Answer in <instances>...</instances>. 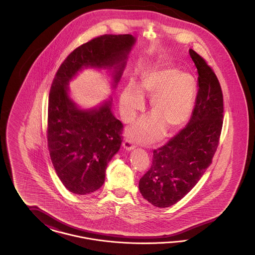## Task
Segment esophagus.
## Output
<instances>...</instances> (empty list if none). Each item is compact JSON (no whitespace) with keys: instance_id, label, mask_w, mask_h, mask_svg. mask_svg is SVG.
Wrapping results in <instances>:
<instances>
[{"instance_id":"1","label":"esophagus","mask_w":255,"mask_h":255,"mask_svg":"<svg viewBox=\"0 0 255 255\" xmlns=\"http://www.w3.org/2000/svg\"><path fill=\"white\" fill-rule=\"evenodd\" d=\"M122 146H123V148L126 149L127 151H131V150L134 149V145H133V141H132L131 139H125Z\"/></svg>"}]
</instances>
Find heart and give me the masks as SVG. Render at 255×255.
Masks as SVG:
<instances>
[{
    "instance_id": "1",
    "label": "heart",
    "mask_w": 255,
    "mask_h": 255,
    "mask_svg": "<svg viewBox=\"0 0 255 255\" xmlns=\"http://www.w3.org/2000/svg\"><path fill=\"white\" fill-rule=\"evenodd\" d=\"M197 93L194 77L173 67L153 70L142 76L138 88L133 82L125 87L121 97L123 121L133 122L136 113L143 108L142 94L151 97L153 116L141 119L127 134L137 141L149 142L167 131H176L190 118Z\"/></svg>"
}]
</instances>
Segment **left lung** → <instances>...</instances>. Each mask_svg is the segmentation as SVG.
I'll return each mask as SVG.
<instances>
[{
    "instance_id": "obj_1",
    "label": "left lung",
    "mask_w": 255,
    "mask_h": 255,
    "mask_svg": "<svg viewBox=\"0 0 255 255\" xmlns=\"http://www.w3.org/2000/svg\"><path fill=\"white\" fill-rule=\"evenodd\" d=\"M189 54L198 72V93L187 125L165 145L154 150L151 168L139 180L143 198L168 207L187 194L211 164L223 126V93L216 74L193 49Z\"/></svg>"
}]
</instances>
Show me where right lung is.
<instances>
[{
	"instance_id": "right-lung-1",
	"label": "right lung",
	"mask_w": 255,
	"mask_h": 255,
	"mask_svg": "<svg viewBox=\"0 0 255 255\" xmlns=\"http://www.w3.org/2000/svg\"><path fill=\"white\" fill-rule=\"evenodd\" d=\"M136 39L105 34L74 49L52 81L48 110L49 155L58 178L74 194H91L105 182L107 165L119 152L123 125L112 112L113 98L90 109L70 96L69 83L84 69L108 70L117 88Z\"/></svg>"
}]
</instances>
